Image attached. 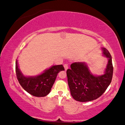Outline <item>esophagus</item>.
Instances as JSON below:
<instances>
[{
	"mask_svg": "<svg viewBox=\"0 0 125 125\" xmlns=\"http://www.w3.org/2000/svg\"><path fill=\"white\" fill-rule=\"evenodd\" d=\"M64 66L65 70V71H66V70H67L68 68V65L67 64H65L64 65Z\"/></svg>",
	"mask_w": 125,
	"mask_h": 125,
	"instance_id": "esophagus-1",
	"label": "esophagus"
}]
</instances>
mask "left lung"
I'll use <instances>...</instances> for the list:
<instances>
[{"instance_id": "8db88e82", "label": "left lung", "mask_w": 125, "mask_h": 125, "mask_svg": "<svg viewBox=\"0 0 125 125\" xmlns=\"http://www.w3.org/2000/svg\"><path fill=\"white\" fill-rule=\"evenodd\" d=\"M104 56L109 58L105 74L95 76L90 73L84 62H74L66 71L68 83L72 96L80 102L96 100L106 90L112 82L113 66L112 56L105 48H102Z\"/></svg>"}]
</instances>
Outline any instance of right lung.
Masks as SVG:
<instances>
[{"mask_svg":"<svg viewBox=\"0 0 125 125\" xmlns=\"http://www.w3.org/2000/svg\"><path fill=\"white\" fill-rule=\"evenodd\" d=\"M15 70L16 77L22 88L30 94L41 97L48 94L57 74L65 69L62 65H54L37 76L25 77L19 69L16 60Z\"/></svg>","mask_w":125,"mask_h":125,"instance_id":"add662e5","label":"right lung"}]
</instances>
